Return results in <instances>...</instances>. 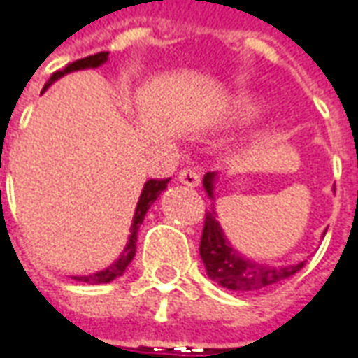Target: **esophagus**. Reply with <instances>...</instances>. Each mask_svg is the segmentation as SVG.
Listing matches in <instances>:
<instances>
[{
    "mask_svg": "<svg viewBox=\"0 0 358 358\" xmlns=\"http://www.w3.org/2000/svg\"><path fill=\"white\" fill-rule=\"evenodd\" d=\"M178 182H182L184 186H189V187H197L199 186V174L194 171V169H182L178 172Z\"/></svg>",
    "mask_w": 358,
    "mask_h": 358,
    "instance_id": "esophagus-1",
    "label": "esophagus"
}]
</instances>
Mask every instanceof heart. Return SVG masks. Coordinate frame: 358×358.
<instances>
[{"mask_svg":"<svg viewBox=\"0 0 358 358\" xmlns=\"http://www.w3.org/2000/svg\"><path fill=\"white\" fill-rule=\"evenodd\" d=\"M234 110H236V115H240L243 118H253L261 113V105L255 99L243 97V99H238L234 103Z\"/></svg>","mask_w":358,"mask_h":358,"instance_id":"obj_1","label":"heart"}]
</instances>
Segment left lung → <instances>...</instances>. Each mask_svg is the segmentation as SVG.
<instances>
[{"label":"left lung","mask_w":358,"mask_h":358,"mask_svg":"<svg viewBox=\"0 0 358 358\" xmlns=\"http://www.w3.org/2000/svg\"><path fill=\"white\" fill-rule=\"evenodd\" d=\"M213 178L215 174L207 172L203 178V186L207 194L213 197ZM199 255L203 264L207 268L210 280H215L218 285L234 289V292H261L270 285L284 282L293 274H297L307 261L289 266H263L257 264L236 251L226 241L222 228L218 224L215 210L205 213V224H203L201 243H199Z\"/></svg>","instance_id":"1"}]
</instances>
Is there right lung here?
I'll list each match as a JSON object with an SVG mask.
<instances>
[{"mask_svg": "<svg viewBox=\"0 0 358 358\" xmlns=\"http://www.w3.org/2000/svg\"><path fill=\"white\" fill-rule=\"evenodd\" d=\"M107 55H109L107 51H99V53H95V55H88V57L78 59V61H74V63H69L63 71H57V73L51 74V78L48 80V84H45V88H48L53 80H57L59 76H63V74L73 73V71H80V69H88V66H99L101 63L107 61ZM166 184H169V180H148V182H145L143 192H141L140 195V201H138V207H136V215H134L132 236H130V241H128V245H126L124 253L120 255V259H118L117 263L110 264L109 268L101 270V272H97V274H92V276H76L74 280L86 282V284H107V282L115 280V278H118L124 272L126 266L132 263L134 255H136L138 230H140L141 222H143V218H145V213H148V209L153 205V201H155L157 197L161 195V192L166 187Z\"/></svg>", "mask_w": 358, "mask_h": 358, "instance_id": "1", "label": "right lung"}]
</instances>
